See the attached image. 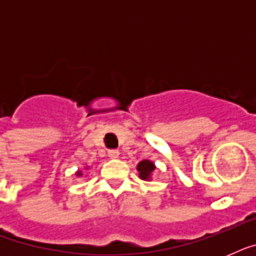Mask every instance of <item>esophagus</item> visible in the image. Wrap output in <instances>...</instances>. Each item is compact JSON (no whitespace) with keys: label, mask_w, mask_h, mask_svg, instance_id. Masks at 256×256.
<instances>
[{"label":"esophagus","mask_w":256,"mask_h":256,"mask_svg":"<svg viewBox=\"0 0 256 256\" xmlns=\"http://www.w3.org/2000/svg\"><path fill=\"white\" fill-rule=\"evenodd\" d=\"M108 156H110L112 160H116V158L120 156V152H118V150H108Z\"/></svg>","instance_id":"esophagus-1"}]
</instances>
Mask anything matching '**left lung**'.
I'll return each instance as SVG.
<instances>
[{"instance_id":"obj_1","label":"left lung","mask_w":256,"mask_h":256,"mask_svg":"<svg viewBox=\"0 0 256 256\" xmlns=\"http://www.w3.org/2000/svg\"><path fill=\"white\" fill-rule=\"evenodd\" d=\"M136 170L140 172V178L144 179V180H150L152 176V172L156 170V164H152V160H140L138 166H136Z\"/></svg>"}]
</instances>
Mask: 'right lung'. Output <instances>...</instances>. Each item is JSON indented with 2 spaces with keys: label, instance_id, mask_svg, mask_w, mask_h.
Here are the masks:
<instances>
[{
  "label": "right lung",
  "instance_id": "obj_1",
  "mask_svg": "<svg viewBox=\"0 0 256 256\" xmlns=\"http://www.w3.org/2000/svg\"><path fill=\"white\" fill-rule=\"evenodd\" d=\"M76 174H77L78 176H82V171H81V170H78L77 172H76Z\"/></svg>",
  "mask_w": 256,
  "mask_h": 256
}]
</instances>
